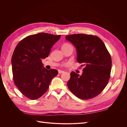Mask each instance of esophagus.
<instances>
[{
    "instance_id": "obj_1",
    "label": "esophagus",
    "mask_w": 127,
    "mask_h": 127,
    "mask_svg": "<svg viewBox=\"0 0 127 127\" xmlns=\"http://www.w3.org/2000/svg\"><path fill=\"white\" fill-rule=\"evenodd\" d=\"M58 72H59V74H62V73H64V71H63V70H58Z\"/></svg>"
}]
</instances>
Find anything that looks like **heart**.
Masks as SVG:
<instances>
[{
  "label": "heart",
  "instance_id": "1",
  "mask_svg": "<svg viewBox=\"0 0 127 127\" xmlns=\"http://www.w3.org/2000/svg\"><path fill=\"white\" fill-rule=\"evenodd\" d=\"M69 44H64L63 45V47H64V46H67V45H69Z\"/></svg>",
  "mask_w": 127,
  "mask_h": 127
}]
</instances>
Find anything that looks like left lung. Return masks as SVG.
Returning <instances> with one entry per match:
<instances>
[{"instance_id": "8db88e82", "label": "left lung", "mask_w": 127, "mask_h": 127, "mask_svg": "<svg viewBox=\"0 0 127 127\" xmlns=\"http://www.w3.org/2000/svg\"><path fill=\"white\" fill-rule=\"evenodd\" d=\"M65 38L75 47L77 61L85 66L82 75L74 71L70 73L67 86L80 99L93 98L100 94L108 83L112 66L110 53L97 36L76 34Z\"/></svg>"}]
</instances>
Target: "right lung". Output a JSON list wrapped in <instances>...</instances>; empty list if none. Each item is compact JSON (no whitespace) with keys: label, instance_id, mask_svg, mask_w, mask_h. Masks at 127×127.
Returning a JSON list of instances; mask_svg holds the SVG:
<instances>
[{"label":"right lung","instance_id":"obj_1","mask_svg":"<svg viewBox=\"0 0 127 127\" xmlns=\"http://www.w3.org/2000/svg\"><path fill=\"white\" fill-rule=\"evenodd\" d=\"M61 35L40 33L21 40L11 58L12 72L15 85L25 96L31 99L40 97L48 90L52 79L58 71L43 67L42 59L50 51Z\"/></svg>","mask_w":127,"mask_h":127}]
</instances>
